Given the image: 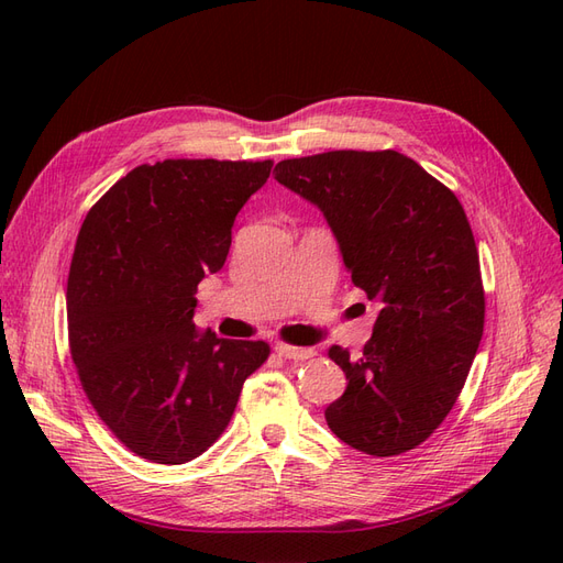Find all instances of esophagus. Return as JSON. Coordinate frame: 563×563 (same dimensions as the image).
Masks as SVG:
<instances>
[{"instance_id":"esophagus-1","label":"esophagus","mask_w":563,"mask_h":563,"mask_svg":"<svg viewBox=\"0 0 563 563\" xmlns=\"http://www.w3.org/2000/svg\"><path fill=\"white\" fill-rule=\"evenodd\" d=\"M275 352L284 360H294V362H302V360H310V356L317 354L314 347H296V345H286V343H277Z\"/></svg>"}]
</instances>
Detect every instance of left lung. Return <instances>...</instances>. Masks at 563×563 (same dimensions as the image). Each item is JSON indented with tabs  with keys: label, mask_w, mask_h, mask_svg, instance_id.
<instances>
[{
	"label": "left lung",
	"mask_w": 563,
	"mask_h": 563,
	"mask_svg": "<svg viewBox=\"0 0 563 563\" xmlns=\"http://www.w3.org/2000/svg\"><path fill=\"white\" fill-rule=\"evenodd\" d=\"M277 180L327 216L352 284L376 302L362 356L333 345L347 389L327 408L347 446L389 457L451 413L484 335L479 251L463 203L395 150L284 159Z\"/></svg>",
	"instance_id": "1"
}]
</instances>
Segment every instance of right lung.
I'll return each mask as SVG.
<instances>
[{"instance_id": "1", "label": "right lung", "mask_w": 563, "mask_h": 563, "mask_svg": "<svg viewBox=\"0 0 563 563\" xmlns=\"http://www.w3.org/2000/svg\"><path fill=\"white\" fill-rule=\"evenodd\" d=\"M272 159H164L119 178L87 213L67 275L81 389L122 444L183 465L225 432L265 340L197 333V284L225 265L232 223Z\"/></svg>"}]
</instances>
